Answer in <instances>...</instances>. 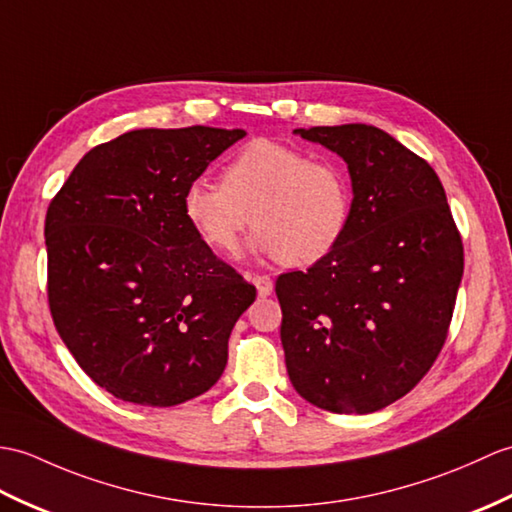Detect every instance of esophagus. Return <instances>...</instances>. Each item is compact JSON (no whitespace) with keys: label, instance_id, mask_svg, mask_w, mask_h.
I'll list each match as a JSON object with an SVG mask.
<instances>
[{"label":"esophagus","instance_id":"34e87169","mask_svg":"<svg viewBox=\"0 0 512 512\" xmlns=\"http://www.w3.org/2000/svg\"><path fill=\"white\" fill-rule=\"evenodd\" d=\"M248 279L255 283L259 296H268L272 292V279L268 275H248Z\"/></svg>","mask_w":512,"mask_h":512}]
</instances>
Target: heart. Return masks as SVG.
Instances as JSON below:
<instances>
[{
  "instance_id": "heart-1",
  "label": "heart",
  "mask_w": 512,
  "mask_h": 512,
  "mask_svg": "<svg viewBox=\"0 0 512 512\" xmlns=\"http://www.w3.org/2000/svg\"><path fill=\"white\" fill-rule=\"evenodd\" d=\"M183 211L213 251H235L253 224V251L275 255L283 266L305 268L342 242L351 222L353 187L340 161L310 159L281 141L257 139L229 161L222 185H189Z\"/></svg>"
}]
</instances>
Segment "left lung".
<instances>
[{
  "instance_id": "obj_1",
  "label": "left lung",
  "mask_w": 512,
  "mask_h": 512,
  "mask_svg": "<svg viewBox=\"0 0 512 512\" xmlns=\"http://www.w3.org/2000/svg\"><path fill=\"white\" fill-rule=\"evenodd\" d=\"M347 161L349 229L312 268L275 292L290 382L338 414H368L417 386L447 340L465 270L441 178L384 130L366 124L296 130Z\"/></svg>"
}]
</instances>
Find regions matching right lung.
Masks as SVG:
<instances>
[{"label": "right lung", "instance_id": "1", "mask_svg": "<svg viewBox=\"0 0 512 512\" xmlns=\"http://www.w3.org/2000/svg\"><path fill=\"white\" fill-rule=\"evenodd\" d=\"M240 128H141L78 161L45 216L58 336L113 397L170 408L207 392L255 285L200 240L183 194Z\"/></svg>", "mask_w": 512, "mask_h": 512}]
</instances>
